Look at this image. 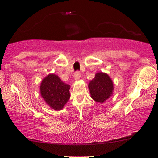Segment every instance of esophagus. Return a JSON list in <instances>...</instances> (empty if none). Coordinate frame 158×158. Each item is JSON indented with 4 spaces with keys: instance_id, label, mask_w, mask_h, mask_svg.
<instances>
[{
    "instance_id": "obj_1",
    "label": "esophagus",
    "mask_w": 158,
    "mask_h": 158,
    "mask_svg": "<svg viewBox=\"0 0 158 158\" xmlns=\"http://www.w3.org/2000/svg\"><path fill=\"white\" fill-rule=\"evenodd\" d=\"M74 78L76 81H77V80L80 79V77H81V73H80L79 71H76V73H74Z\"/></svg>"
}]
</instances>
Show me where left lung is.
I'll return each instance as SVG.
<instances>
[{"label":"left lung","instance_id":"8db88e82","mask_svg":"<svg viewBox=\"0 0 158 158\" xmlns=\"http://www.w3.org/2000/svg\"><path fill=\"white\" fill-rule=\"evenodd\" d=\"M90 95L93 100L103 103L112 96L114 87L113 82L107 73L98 72L88 84Z\"/></svg>","mask_w":158,"mask_h":158}]
</instances>
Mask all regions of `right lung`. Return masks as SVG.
Masks as SVG:
<instances>
[{"instance_id": "obj_1", "label": "right lung", "mask_w": 158, "mask_h": 158, "mask_svg": "<svg viewBox=\"0 0 158 158\" xmlns=\"http://www.w3.org/2000/svg\"><path fill=\"white\" fill-rule=\"evenodd\" d=\"M70 86L61 81L54 73L48 75L43 79L40 85V92L48 105L55 110H60L69 100Z\"/></svg>"}]
</instances>
